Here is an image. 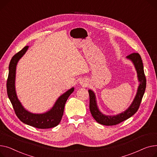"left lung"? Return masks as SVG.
I'll return each instance as SVG.
<instances>
[{
  "instance_id": "8db88e82",
  "label": "left lung",
  "mask_w": 157,
  "mask_h": 157,
  "mask_svg": "<svg viewBox=\"0 0 157 157\" xmlns=\"http://www.w3.org/2000/svg\"><path fill=\"white\" fill-rule=\"evenodd\" d=\"M127 58L131 59L134 63L137 71L140 86L138 87L137 94L131 106L125 112L116 116H106L101 113L96 105L95 94L91 90H89V109L92 116L99 124L104 125H115L125 121L137 112L140 108L142 98L145 92L146 79L144 72L143 64L140 54L133 52L128 55Z\"/></svg>"
}]
</instances>
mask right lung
Listing matches in <instances>:
<instances>
[{"instance_id":"right-lung-1","label":"right lung","mask_w":157,"mask_h":157,"mask_svg":"<svg viewBox=\"0 0 157 157\" xmlns=\"http://www.w3.org/2000/svg\"><path fill=\"white\" fill-rule=\"evenodd\" d=\"M28 48L29 46H25L23 49L14 54L9 63V75L6 84L7 96L10 99L16 116L22 122L42 129L54 127L59 124L63 115L64 105L68 97L74 90V88L72 87L61 95L52 109L48 112L42 114H34L26 111L17 98L14 84L17 61L23 56Z\"/></svg>"}]
</instances>
